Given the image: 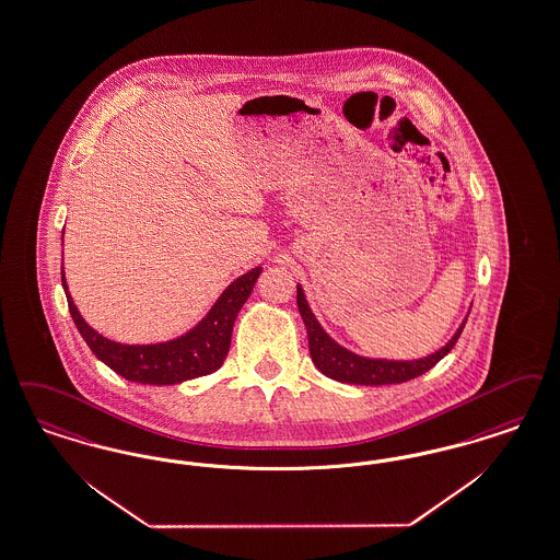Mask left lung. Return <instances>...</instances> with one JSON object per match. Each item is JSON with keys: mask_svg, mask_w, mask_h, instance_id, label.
Instances as JSON below:
<instances>
[{"mask_svg": "<svg viewBox=\"0 0 560 560\" xmlns=\"http://www.w3.org/2000/svg\"><path fill=\"white\" fill-rule=\"evenodd\" d=\"M298 308H300V314L306 325L314 366L329 380H336L339 383H354V385H389V383H404V381L423 375L454 348V343L458 341V337L465 329L467 316H469V314L465 316V320L460 323L456 334L447 339L446 346H442L433 354L423 357V359L389 360L360 357L357 352L339 346L336 339L329 336L316 320L302 285H298Z\"/></svg>", "mask_w": 560, "mask_h": 560, "instance_id": "obj_1", "label": "left lung"}]
</instances>
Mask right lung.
<instances>
[{
	"instance_id": "right-lung-1",
	"label": "right lung",
	"mask_w": 560,
	"mask_h": 560,
	"mask_svg": "<svg viewBox=\"0 0 560 560\" xmlns=\"http://www.w3.org/2000/svg\"><path fill=\"white\" fill-rule=\"evenodd\" d=\"M260 272L262 267H256L237 277L219 295V300L212 304V308L196 327H191L183 336L158 343H120L97 334L72 302L65 267L62 288L67 293L68 311L72 314L79 334L88 341L91 352L104 364H108L114 373L135 383L175 385L210 375L217 369H221L231 346L233 323L242 306L246 304Z\"/></svg>"
}]
</instances>
